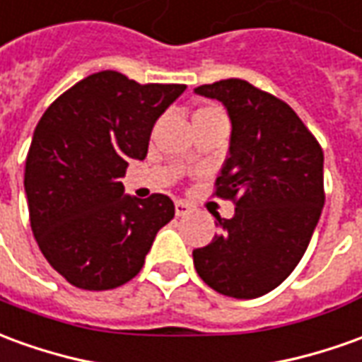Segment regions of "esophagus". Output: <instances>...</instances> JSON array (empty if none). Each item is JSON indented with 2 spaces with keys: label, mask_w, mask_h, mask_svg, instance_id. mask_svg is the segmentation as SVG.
Instances as JSON below:
<instances>
[{
  "label": "esophagus",
  "mask_w": 362,
  "mask_h": 362,
  "mask_svg": "<svg viewBox=\"0 0 362 362\" xmlns=\"http://www.w3.org/2000/svg\"><path fill=\"white\" fill-rule=\"evenodd\" d=\"M174 207H176V216L178 217L188 216L189 211H194V206H192V204H188V202H182V199H178Z\"/></svg>",
  "instance_id": "esophagus-1"
}]
</instances>
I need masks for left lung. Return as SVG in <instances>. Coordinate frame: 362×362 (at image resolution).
Here are the masks:
<instances>
[{
    "mask_svg": "<svg viewBox=\"0 0 362 362\" xmlns=\"http://www.w3.org/2000/svg\"><path fill=\"white\" fill-rule=\"evenodd\" d=\"M194 92L229 113V156L216 196L235 204L231 219L216 216L214 241L192 252L194 267L219 294L259 298L290 276L310 245L325 202L323 151L286 102L245 80Z\"/></svg>",
    "mask_w": 362,
    "mask_h": 362,
    "instance_id": "left-lung-1",
    "label": "left lung"
}]
</instances>
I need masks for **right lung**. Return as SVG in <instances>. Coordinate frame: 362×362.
<instances>
[{"label":"right lung","mask_w":362,"mask_h":362,"mask_svg":"<svg viewBox=\"0 0 362 362\" xmlns=\"http://www.w3.org/2000/svg\"><path fill=\"white\" fill-rule=\"evenodd\" d=\"M184 84H139L103 70L50 103L25 160V194L40 252L82 290H111L145 264L158 229L174 217L164 194L123 196L131 160Z\"/></svg>","instance_id":"obj_1"}]
</instances>
